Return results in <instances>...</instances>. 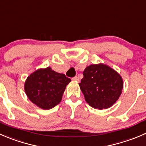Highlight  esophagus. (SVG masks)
<instances>
[{
    "instance_id": "34e87169",
    "label": "esophagus",
    "mask_w": 146,
    "mask_h": 146,
    "mask_svg": "<svg viewBox=\"0 0 146 146\" xmlns=\"http://www.w3.org/2000/svg\"><path fill=\"white\" fill-rule=\"evenodd\" d=\"M72 79L73 81H74V82H79V78H78L77 76H74V77H73Z\"/></svg>"
}]
</instances>
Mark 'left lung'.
Masks as SVG:
<instances>
[{
  "instance_id": "obj_1",
  "label": "left lung",
  "mask_w": 146,
  "mask_h": 146,
  "mask_svg": "<svg viewBox=\"0 0 146 146\" xmlns=\"http://www.w3.org/2000/svg\"><path fill=\"white\" fill-rule=\"evenodd\" d=\"M83 75L79 84L89 106L106 109L119 99L123 82L114 70L104 64H91L86 67Z\"/></svg>"
}]
</instances>
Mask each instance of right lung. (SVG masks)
I'll list each match as a JSON object with an SVG mask.
<instances>
[{"instance_id": "obj_1", "label": "right lung", "mask_w": 146, "mask_h": 146, "mask_svg": "<svg viewBox=\"0 0 146 146\" xmlns=\"http://www.w3.org/2000/svg\"><path fill=\"white\" fill-rule=\"evenodd\" d=\"M71 82L64 74L50 67L32 73L25 82V92L33 104L41 109H52L62 100L67 85Z\"/></svg>"}]
</instances>
